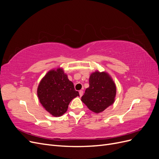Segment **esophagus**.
I'll return each mask as SVG.
<instances>
[{
    "instance_id": "esophagus-1",
    "label": "esophagus",
    "mask_w": 159,
    "mask_h": 159,
    "mask_svg": "<svg viewBox=\"0 0 159 159\" xmlns=\"http://www.w3.org/2000/svg\"><path fill=\"white\" fill-rule=\"evenodd\" d=\"M79 93H80V95L81 97V96L83 95V93H84V91H83V90H80V91H79Z\"/></svg>"
}]
</instances>
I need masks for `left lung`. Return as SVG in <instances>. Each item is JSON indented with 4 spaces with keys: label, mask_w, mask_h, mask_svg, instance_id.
Returning a JSON list of instances; mask_svg holds the SVG:
<instances>
[{
    "label": "left lung",
    "mask_w": 159,
    "mask_h": 159,
    "mask_svg": "<svg viewBox=\"0 0 159 159\" xmlns=\"http://www.w3.org/2000/svg\"><path fill=\"white\" fill-rule=\"evenodd\" d=\"M89 83L81 101L93 112H102L114 103L116 86L107 73L98 71L90 75Z\"/></svg>",
    "instance_id": "1"
}]
</instances>
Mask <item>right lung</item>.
I'll return each instance as SVG.
<instances>
[{
	"instance_id": "1",
	"label": "right lung",
	"mask_w": 159,
	"mask_h": 159,
	"mask_svg": "<svg viewBox=\"0 0 159 159\" xmlns=\"http://www.w3.org/2000/svg\"><path fill=\"white\" fill-rule=\"evenodd\" d=\"M37 94L42 106L54 117L64 114L71 101L80 96L61 68L48 72L38 85Z\"/></svg>"
}]
</instances>
